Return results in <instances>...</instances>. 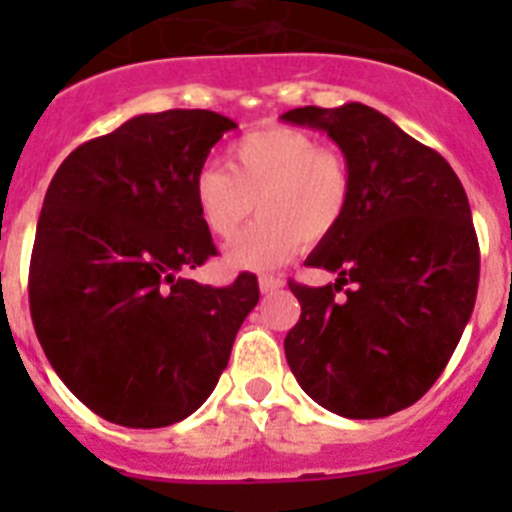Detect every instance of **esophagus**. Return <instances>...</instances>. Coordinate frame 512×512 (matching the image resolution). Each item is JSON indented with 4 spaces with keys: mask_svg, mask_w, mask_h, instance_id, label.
<instances>
[{
    "mask_svg": "<svg viewBox=\"0 0 512 512\" xmlns=\"http://www.w3.org/2000/svg\"><path fill=\"white\" fill-rule=\"evenodd\" d=\"M279 287H284L282 277H274V274H261L259 277V289L264 295H271V292H277Z\"/></svg>",
    "mask_w": 512,
    "mask_h": 512,
    "instance_id": "obj_1",
    "label": "esophagus"
}]
</instances>
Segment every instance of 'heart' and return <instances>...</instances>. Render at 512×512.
I'll return each instance as SVG.
<instances>
[{"label": "heart", "mask_w": 512, "mask_h": 512, "mask_svg": "<svg viewBox=\"0 0 512 512\" xmlns=\"http://www.w3.org/2000/svg\"><path fill=\"white\" fill-rule=\"evenodd\" d=\"M192 194L200 220L220 241H233L256 202L261 217L230 246L228 264L274 269L295 256L302 238L320 243L341 228L354 176L341 153L310 135L259 128L230 143L228 166L202 164Z\"/></svg>", "instance_id": "1"}]
</instances>
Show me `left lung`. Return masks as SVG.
I'll use <instances>...</instances> for the list:
<instances>
[{
	"mask_svg": "<svg viewBox=\"0 0 512 512\" xmlns=\"http://www.w3.org/2000/svg\"><path fill=\"white\" fill-rule=\"evenodd\" d=\"M282 120L336 140L354 176L351 210L307 266L336 284L289 282L300 300L284 354L302 390L343 418L410 408L449 364L474 310L479 243L449 161L361 102L297 107ZM343 283L352 287L343 298Z\"/></svg>",
	"mask_w": 512,
	"mask_h": 512,
	"instance_id": "1",
	"label": "left lung"
}]
</instances>
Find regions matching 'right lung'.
Here are the masks:
<instances>
[{
    "label": "right lung",
    "instance_id": "1",
    "mask_svg": "<svg viewBox=\"0 0 512 512\" xmlns=\"http://www.w3.org/2000/svg\"><path fill=\"white\" fill-rule=\"evenodd\" d=\"M235 122L210 110L138 115L81 143L45 192L30 256V315L45 356L89 410L125 428L179 423L215 390L259 302L187 279L217 256L194 174Z\"/></svg>",
    "mask_w": 512,
    "mask_h": 512
}]
</instances>
